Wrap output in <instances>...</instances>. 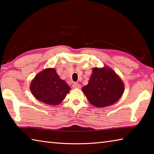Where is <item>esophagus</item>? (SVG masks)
Masks as SVG:
<instances>
[{"label":"esophagus","instance_id":"1","mask_svg":"<svg viewBox=\"0 0 154 154\" xmlns=\"http://www.w3.org/2000/svg\"><path fill=\"white\" fill-rule=\"evenodd\" d=\"M72 87H73V88H76V89H80L81 88V85H79V83H73V85H72Z\"/></svg>","mask_w":154,"mask_h":154}]
</instances>
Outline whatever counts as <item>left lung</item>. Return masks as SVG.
<instances>
[{
	"label": "left lung",
	"instance_id": "left-lung-1",
	"mask_svg": "<svg viewBox=\"0 0 154 154\" xmlns=\"http://www.w3.org/2000/svg\"><path fill=\"white\" fill-rule=\"evenodd\" d=\"M88 101L93 105L104 107L115 103L124 91L121 79L108 67L93 69L88 85L82 88Z\"/></svg>",
	"mask_w": 154,
	"mask_h": 154
}]
</instances>
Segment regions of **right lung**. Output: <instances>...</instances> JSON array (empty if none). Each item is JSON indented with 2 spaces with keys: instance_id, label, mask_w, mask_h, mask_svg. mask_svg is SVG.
<instances>
[{
  "instance_id": "1",
  "label": "right lung",
  "mask_w": 154,
  "mask_h": 154,
  "mask_svg": "<svg viewBox=\"0 0 154 154\" xmlns=\"http://www.w3.org/2000/svg\"><path fill=\"white\" fill-rule=\"evenodd\" d=\"M30 89L38 101L56 105L65 98L71 87L60 79L55 69L49 68L37 75L32 81Z\"/></svg>"
}]
</instances>
